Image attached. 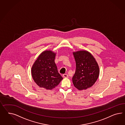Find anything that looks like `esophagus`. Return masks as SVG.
Here are the masks:
<instances>
[{
    "label": "esophagus",
    "instance_id": "34e87169",
    "mask_svg": "<svg viewBox=\"0 0 125 125\" xmlns=\"http://www.w3.org/2000/svg\"><path fill=\"white\" fill-rule=\"evenodd\" d=\"M63 76L64 77V78H68V75L67 74H63Z\"/></svg>",
    "mask_w": 125,
    "mask_h": 125
}]
</instances>
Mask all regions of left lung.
<instances>
[{
    "label": "left lung",
    "mask_w": 125,
    "mask_h": 125,
    "mask_svg": "<svg viewBox=\"0 0 125 125\" xmlns=\"http://www.w3.org/2000/svg\"><path fill=\"white\" fill-rule=\"evenodd\" d=\"M76 70L72 77L74 86L79 90L91 87L98 78L99 68L91 53L81 50L73 52Z\"/></svg>",
    "instance_id": "left-lung-1"
}]
</instances>
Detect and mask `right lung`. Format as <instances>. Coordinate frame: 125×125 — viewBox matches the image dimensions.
Returning a JSON list of instances; mask_svg holds the SVG:
<instances>
[{
  "mask_svg": "<svg viewBox=\"0 0 125 125\" xmlns=\"http://www.w3.org/2000/svg\"><path fill=\"white\" fill-rule=\"evenodd\" d=\"M55 55L56 53L51 50L42 52L31 68V75L35 83L47 90L55 88L63 79L55 63Z\"/></svg>",
  "mask_w": 125,
  "mask_h": 125,
  "instance_id": "1",
  "label": "right lung"
}]
</instances>
